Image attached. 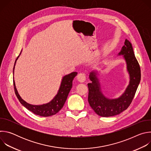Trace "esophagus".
<instances>
[{"label":"esophagus","mask_w":151,"mask_h":151,"mask_svg":"<svg viewBox=\"0 0 151 151\" xmlns=\"http://www.w3.org/2000/svg\"><path fill=\"white\" fill-rule=\"evenodd\" d=\"M86 79V75L85 73L82 72L78 74V79L81 82H83Z\"/></svg>","instance_id":"obj_1"}]
</instances>
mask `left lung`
<instances>
[{"label":"left lung","mask_w":151,"mask_h":151,"mask_svg":"<svg viewBox=\"0 0 151 151\" xmlns=\"http://www.w3.org/2000/svg\"><path fill=\"white\" fill-rule=\"evenodd\" d=\"M119 55H123L127 63V71L130 75V82L125 92L118 99H109L101 93L100 85L96 72L90 73L91 82L88 83V101L93 111L102 117L113 116L126 110L132 103L141 78L139 64L134 55L132 45L127 39L125 40Z\"/></svg>","instance_id":"obj_1"}]
</instances>
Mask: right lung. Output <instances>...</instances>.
Returning <instances> with one entry per match:
<instances>
[{
    "label": "right lung",
    "mask_w": 151,
    "mask_h": 151,
    "mask_svg": "<svg viewBox=\"0 0 151 151\" xmlns=\"http://www.w3.org/2000/svg\"><path fill=\"white\" fill-rule=\"evenodd\" d=\"M19 55L18 56V57L17 58L15 61L14 66L13 69V74H14L15 63ZM77 74H78L77 72H74L69 75L64 76L62 79L60 87L59 88L57 94L50 102L47 104H42V105H32L26 102L24 100H23L21 98V97L18 94L15 87L14 80H13L15 93L18 100L19 101V102L22 104L26 108H27L30 111L32 112L33 114L37 115L44 116V117L50 116L56 114L62 109V107H63L64 103H65L66 101L68 94L71 88H72L73 80L74 78L77 75Z\"/></svg>",
    "instance_id": "1"
}]
</instances>
